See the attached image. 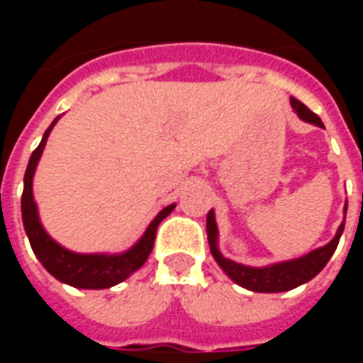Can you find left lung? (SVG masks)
<instances>
[{"label": "left lung", "instance_id": "obj_1", "mask_svg": "<svg viewBox=\"0 0 363 363\" xmlns=\"http://www.w3.org/2000/svg\"><path fill=\"white\" fill-rule=\"evenodd\" d=\"M289 103H291L294 112L303 122H309L313 126L325 128L319 116L315 112L309 111L303 103H299L294 96L289 99ZM346 210H348V204H344V220L338 225L336 235L325 247H319L315 251L307 252V255L299 257V259L281 260V262H274V264H268V267H247V264L235 262V260H231L221 255L220 245H218L220 243V233H218V223H216V213H213V210H210L208 218H206L208 243H210V251H212L213 260L241 288L251 289V291H259V294L289 291V289L297 288V286H301L305 281L313 280L323 268L327 267V262L335 255L338 241H340V235H342L344 223H346Z\"/></svg>", "mask_w": 363, "mask_h": 363}]
</instances>
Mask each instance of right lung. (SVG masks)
<instances>
[{"label":"right lung","mask_w":363,"mask_h":363,"mask_svg":"<svg viewBox=\"0 0 363 363\" xmlns=\"http://www.w3.org/2000/svg\"><path fill=\"white\" fill-rule=\"evenodd\" d=\"M58 120L60 116H56L54 122L48 126V130L44 132L43 140L38 143V147L33 151V155L28 159L27 171H25V181H23L25 186H23V198H21V213H23L25 233L30 241L36 259L40 260V264L56 280L79 289L112 288L143 267V262L147 260V257L153 251L159 223L173 212L177 204H169L167 208H163L151 220L147 229L143 231V235L124 252H114V255H111V252H74L66 247H62L44 229L40 216H38L35 194H33V179H35L36 167L43 157L46 140H48L52 128L56 126Z\"/></svg>","instance_id":"obj_1"}]
</instances>
